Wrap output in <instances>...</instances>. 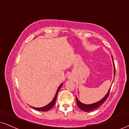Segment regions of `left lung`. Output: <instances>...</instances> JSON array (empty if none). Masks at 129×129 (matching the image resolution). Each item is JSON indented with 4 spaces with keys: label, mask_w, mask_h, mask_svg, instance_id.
<instances>
[{
    "label": "left lung",
    "mask_w": 129,
    "mask_h": 129,
    "mask_svg": "<svg viewBox=\"0 0 129 129\" xmlns=\"http://www.w3.org/2000/svg\"><path fill=\"white\" fill-rule=\"evenodd\" d=\"M112 60H113V61H114L113 57H112ZM114 75H115V64H114ZM111 88V87H110V89L109 90V91H108V93L106 94V96H105L104 98H103L101 100V101H100L99 102H97V103H93V104L85 105V104H84V103H82L81 102H80L78 101V99L77 96H76V100H77V105L78 106V107L81 109L82 111H85V112H88V111H93V110H94V109L98 108L99 107V106H101L103 103H104L106 101V99H107L108 98V96L109 95V93H110Z\"/></svg>",
    "instance_id": "obj_1"
}]
</instances>
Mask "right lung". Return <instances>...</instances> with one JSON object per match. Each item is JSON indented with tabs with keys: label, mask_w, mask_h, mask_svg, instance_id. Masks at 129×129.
<instances>
[{
	"label": "right lung",
	"mask_w": 129,
	"mask_h": 129,
	"mask_svg": "<svg viewBox=\"0 0 129 129\" xmlns=\"http://www.w3.org/2000/svg\"><path fill=\"white\" fill-rule=\"evenodd\" d=\"M62 84H60V86L58 87V89H57V90L56 94H55V97H54V98L53 100H52V101H51V102H50L48 105H47L44 106V107H42V108H35V107H32L33 108L35 109H36V110L40 111H47L50 110L51 108H52L54 106V105H55V100H56L57 94H58V91H59V90L60 89V88H61V87L62 86Z\"/></svg>",
	"instance_id": "right-lung-1"
}]
</instances>
